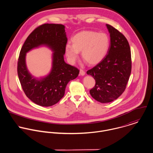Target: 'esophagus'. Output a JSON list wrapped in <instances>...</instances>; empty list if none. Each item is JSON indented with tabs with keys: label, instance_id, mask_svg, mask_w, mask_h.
<instances>
[{
	"label": "esophagus",
	"instance_id": "esophagus-1",
	"mask_svg": "<svg viewBox=\"0 0 153 153\" xmlns=\"http://www.w3.org/2000/svg\"><path fill=\"white\" fill-rule=\"evenodd\" d=\"M80 74L81 76H84V75L85 74V71L83 70L80 69Z\"/></svg>",
	"mask_w": 153,
	"mask_h": 153
}]
</instances>
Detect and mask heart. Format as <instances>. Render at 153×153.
Returning <instances> with one entry per match:
<instances>
[{
  "instance_id": "1",
  "label": "heart",
  "mask_w": 153,
  "mask_h": 153,
  "mask_svg": "<svg viewBox=\"0 0 153 153\" xmlns=\"http://www.w3.org/2000/svg\"><path fill=\"white\" fill-rule=\"evenodd\" d=\"M73 45L65 46V53L68 61L74 63L82 51L83 59L89 65L99 63L106 56L110 45V39L105 33L83 31L71 38Z\"/></svg>"
}]
</instances>
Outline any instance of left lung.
Instances as JSON below:
<instances>
[{
    "label": "left lung",
    "instance_id": "left-lung-1",
    "mask_svg": "<svg viewBox=\"0 0 153 153\" xmlns=\"http://www.w3.org/2000/svg\"><path fill=\"white\" fill-rule=\"evenodd\" d=\"M106 27L111 37L108 54L87 71L96 82L90 94L103 103L112 102L122 94L131 72V50L126 38L112 26L106 24Z\"/></svg>",
    "mask_w": 153,
    "mask_h": 153
}]
</instances>
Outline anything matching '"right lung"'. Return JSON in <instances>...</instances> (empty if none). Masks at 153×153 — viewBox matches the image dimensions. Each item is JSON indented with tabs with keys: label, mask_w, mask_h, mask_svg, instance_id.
Returning <instances> with one entry per match:
<instances>
[{
	"label": "right lung",
	"mask_w": 153,
	"mask_h": 153,
	"mask_svg": "<svg viewBox=\"0 0 153 153\" xmlns=\"http://www.w3.org/2000/svg\"><path fill=\"white\" fill-rule=\"evenodd\" d=\"M67 42L64 25L45 24L31 32L21 50L17 70L21 86L26 96L39 106L48 107L59 102L64 95L67 83L79 75V70L64 60ZM42 45L54 52L52 68L47 76L37 79L27 70L25 57L28 51Z\"/></svg>",
	"instance_id": "obj_1"
}]
</instances>
